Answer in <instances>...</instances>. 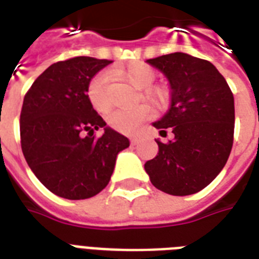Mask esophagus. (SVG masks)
Wrapping results in <instances>:
<instances>
[{"instance_id": "1", "label": "esophagus", "mask_w": 259, "mask_h": 259, "mask_svg": "<svg viewBox=\"0 0 259 259\" xmlns=\"http://www.w3.org/2000/svg\"><path fill=\"white\" fill-rule=\"evenodd\" d=\"M130 142H132V145H137L138 142H140V138L133 136V137H130Z\"/></svg>"}]
</instances>
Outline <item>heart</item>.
I'll list each match as a JSON object with an SVG mask.
<instances>
[{
    "label": "heart",
    "mask_w": 259,
    "mask_h": 259,
    "mask_svg": "<svg viewBox=\"0 0 259 259\" xmlns=\"http://www.w3.org/2000/svg\"><path fill=\"white\" fill-rule=\"evenodd\" d=\"M115 72L137 89H145L150 86L154 79V71L144 63H133L125 68H118ZM107 83H109V75L106 72H99L91 79L89 84L87 95L97 111H105L110 105L107 98ZM152 113H153L152 107L146 103H141L130 109L121 107V109H114L107 114V122L113 129L121 133L132 134L138 130L142 122L148 119Z\"/></svg>",
    "instance_id": "1"
}]
</instances>
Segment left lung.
Wrapping results in <instances>:
<instances>
[{"instance_id": "8db88e82", "label": "left lung", "mask_w": 259, "mask_h": 259, "mask_svg": "<svg viewBox=\"0 0 259 259\" xmlns=\"http://www.w3.org/2000/svg\"><path fill=\"white\" fill-rule=\"evenodd\" d=\"M166 78L170 106L153 122L168 144L156 140L158 153L145 162L152 184L162 192L187 196L205 188L221 173L233 148L234 97L212 63L184 52L146 60Z\"/></svg>"}]
</instances>
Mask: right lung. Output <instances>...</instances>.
<instances>
[{"label": "right lung", "mask_w": 259, "mask_h": 259, "mask_svg": "<svg viewBox=\"0 0 259 259\" xmlns=\"http://www.w3.org/2000/svg\"><path fill=\"white\" fill-rule=\"evenodd\" d=\"M110 63L89 56L54 63L24 98V157L41 184L64 199L80 200L101 192L109 184L118 153L130 145L127 137L106 126L87 95L91 79ZM101 127L102 137L93 138Z\"/></svg>", "instance_id": "add662e5"}]
</instances>
